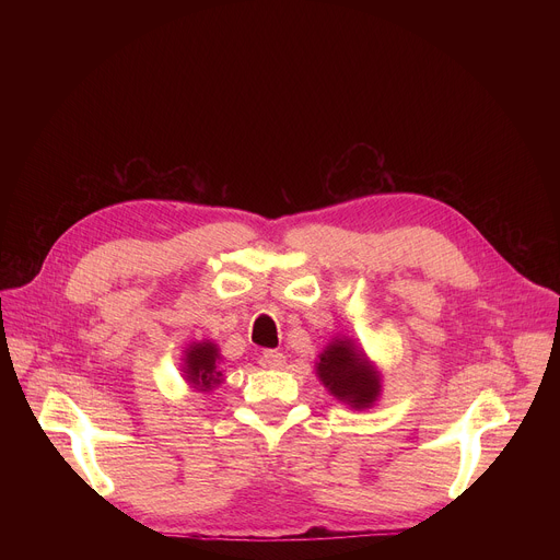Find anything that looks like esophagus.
<instances>
[{
	"mask_svg": "<svg viewBox=\"0 0 560 560\" xmlns=\"http://www.w3.org/2000/svg\"><path fill=\"white\" fill-rule=\"evenodd\" d=\"M259 365L268 368V370H281V368H285V357L281 352H277V350H266L259 357Z\"/></svg>",
	"mask_w": 560,
	"mask_h": 560,
	"instance_id": "obj_1",
	"label": "esophagus"
}]
</instances>
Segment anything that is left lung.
Segmentation results:
<instances>
[{"mask_svg": "<svg viewBox=\"0 0 560 560\" xmlns=\"http://www.w3.org/2000/svg\"><path fill=\"white\" fill-rule=\"evenodd\" d=\"M314 372L337 401L352 410H370L383 392V376L374 361L348 337H335L314 363Z\"/></svg>", "mask_w": 560, "mask_h": 560, "instance_id": "1", "label": "left lung"}]
</instances>
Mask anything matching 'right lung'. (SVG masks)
<instances>
[{"label": "right lung", "instance_id": "add662e5", "mask_svg": "<svg viewBox=\"0 0 560 560\" xmlns=\"http://www.w3.org/2000/svg\"><path fill=\"white\" fill-rule=\"evenodd\" d=\"M221 350L214 341H192L182 357V372L186 383L197 392H210L223 383Z\"/></svg>", "mask_w": 560, "mask_h": 560}]
</instances>
